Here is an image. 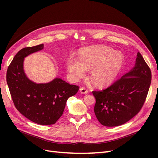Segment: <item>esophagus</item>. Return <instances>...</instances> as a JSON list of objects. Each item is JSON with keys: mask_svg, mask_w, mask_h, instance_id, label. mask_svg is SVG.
Returning a JSON list of instances; mask_svg holds the SVG:
<instances>
[{"mask_svg": "<svg viewBox=\"0 0 158 158\" xmlns=\"http://www.w3.org/2000/svg\"><path fill=\"white\" fill-rule=\"evenodd\" d=\"M80 92L82 94H87L88 93V90L86 88L82 87V88H80Z\"/></svg>", "mask_w": 158, "mask_h": 158, "instance_id": "34e87169", "label": "esophagus"}]
</instances>
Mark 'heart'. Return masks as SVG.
I'll return each mask as SVG.
<instances>
[{
  "mask_svg": "<svg viewBox=\"0 0 158 158\" xmlns=\"http://www.w3.org/2000/svg\"><path fill=\"white\" fill-rule=\"evenodd\" d=\"M124 56L109 47L97 45L80 51L79 59L70 56L67 69L74 78L82 77L86 70H91V80L95 85L104 88L111 84L122 69Z\"/></svg>",
  "mask_w": 158,
  "mask_h": 158,
  "instance_id": "obj_1",
  "label": "heart"
}]
</instances>
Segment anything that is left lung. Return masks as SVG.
Returning <instances> with one entry per match:
<instances>
[{"mask_svg":"<svg viewBox=\"0 0 158 158\" xmlns=\"http://www.w3.org/2000/svg\"><path fill=\"white\" fill-rule=\"evenodd\" d=\"M152 80L150 69L138 52L133 69L106 89L94 91V113L106 127L125 124L140 111Z\"/></svg>","mask_w":158,"mask_h":158,"instance_id":"left-lung-1","label":"left lung"}]
</instances>
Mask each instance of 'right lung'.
I'll list each match as a JSON object with an SVG mask.
<instances>
[{
	"label": "right lung",
	"instance_id": "1",
	"mask_svg": "<svg viewBox=\"0 0 158 158\" xmlns=\"http://www.w3.org/2000/svg\"><path fill=\"white\" fill-rule=\"evenodd\" d=\"M44 49V44L23 48L9 65L6 82L14 106L31 121L41 125H53L62 116L67 99L78 92V85L59 78L50 82L37 84L27 77L24 58Z\"/></svg>",
	"mask_w": 158,
	"mask_h": 158
}]
</instances>
